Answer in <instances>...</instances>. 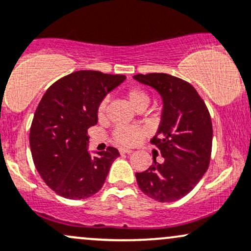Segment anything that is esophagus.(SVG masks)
<instances>
[{
  "mask_svg": "<svg viewBox=\"0 0 251 251\" xmlns=\"http://www.w3.org/2000/svg\"><path fill=\"white\" fill-rule=\"evenodd\" d=\"M119 152L120 153H131L132 150H130V149H126V148H120Z\"/></svg>",
  "mask_w": 251,
  "mask_h": 251,
  "instance_id": "obj_1",
  "label": "esophagus"
}]
</instances>
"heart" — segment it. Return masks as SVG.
Here are the masks:
<instances>
[{
    "instance_id": "obj_1",
    "label": "heart",
    "mask_w": 251,
    "mask_h": 251,
    "mask_svg": "<svg viewBox=\"0 0 251 251\" xmlns=\"http://www.w3.org/2000/svg\"><path fill=\"white\" fill-rule=\"evenodd\" d=\"M126 101L128 104L134 109H144L149 104V95L140 88H131L125 93ZM107 108V100H103L102 102L99 104L98 114L99 117H103L106 113ZM144 137V131L142 128L136 127V126H118L113 132V140L118 144L126 145V147H131V145L137 144Z\"/></svg>"
}]
</instances>
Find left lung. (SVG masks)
Wrapping results in <instances>:
<instances>
[{
  "mask_svg": "<svg viewBox=\"0 0 251 251\" xmlns=\"http://www.w3.org/2000/svg\"><path fill=\"white\" fill-rule=\"evenodd\" d=\"M161 95V124L151 143L164 158L136 173L139 188L159 202L181 199L201 180L210 164L212 123L207 107L192 84L168 74L134 75Z\"/></svg>",
  "mask_w": 251,
  "mask_h": 251,
  "instance_id": "left-lung-1",
  "label": "left lung"
}]
</instances>
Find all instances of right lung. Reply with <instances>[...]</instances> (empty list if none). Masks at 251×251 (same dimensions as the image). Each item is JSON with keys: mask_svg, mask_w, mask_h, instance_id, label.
I'll return each instance as SVG.
<instances>
[{"mask_svg": "<svg viewBox=\"0 0 251 251\" xmlns=\"http://www.w3.org/2000/svg\"><path fill=\"white\" fill-rule=\"evenodd\" d=\"M124 75L79 70L54 82L41 98L29 131L33 162L52 191L71 200L87 199L103 186L120 156L115 148L88 151L87 130L98 123V108Z\"/></svg>", "mask_w": 251, "mask_h": 251, "instance_id": "right-lung-1", "label": "right lung"}]
</instances>
